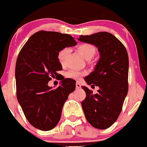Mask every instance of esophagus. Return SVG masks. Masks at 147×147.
<instances>
[{
    "label": "esophagus",
    "instance_id": "esophagus-1",
    "mask_svg": "<svg viewBox=\"0 0 147 147\" xmlns=\"http://www.w3.org/2000/svg\"><path fill=\"white\" fill-rule=\"evenodd\" d=\"M76 88H77V89H79V88H81V85H80V82H76Z\"/></svg>",
    "mask_w": 147,
    "mask_h": 147
}]
</instances>
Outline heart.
Instances as JSON below:
<instances>
[{
    "mask_svg": "<svg viewBox=\"0 0 147 147\" xmlns=\"http://www.w3.org/2000/svg\"><path fill=\"white\" fill-rule=\"evenodd\" d=\"M78 51H80V54L83 56V57L86 59H90L94 57L96 54V48L93 45L89 43H83L78 46ZM68 49L64 48L61 49L57 54V59L60 64L63 65L65 62L66 57L68 54ZM85 73L81 72L78 70L72 69L66 72L65 76L67 78H71V79H74L77 80L80 76H83Z\"/></svg>",
    "mask_w": 147,
    "mask_h": 147,
    "instance_id": "obj_1",
    "label": "heart"
}]
</instances>
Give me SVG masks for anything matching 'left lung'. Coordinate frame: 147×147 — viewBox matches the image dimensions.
<instances>
[{
    "label": "left lung",
    "instance_id": "obj_1",
    "mask_svg": "<svg viewBox=\"0 0 147 147\" xmlns=\"http://www.w3.org/2000/svg\"><path fill=\"white\" fill-rule=\"evenodd\" d=\"M79 40L93 44L100 53L95 70L85 78L88 85L92 88L98 86L99 90L93 94L87 87L82 86L86 97L82 102V107L90 125L97 129H107L119 118L128 92L127 49L119 39L106 32L81 35Z\"/></svg>",
    "mask_w": 147,
    "mask_h": 147
}]
</instances>
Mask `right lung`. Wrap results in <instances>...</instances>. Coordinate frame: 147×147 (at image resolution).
<instances>
[{"instance_id": "obj_1", "label": "right lung", "mask_w": 147, "mask_h": 147, "mask_svg": "<svg viewBox=\"0 0 147 147\" xmlns=\"http://www.w3.org/2000/svg\"><path fill=\"white\" fill-rule=\"evenodd\" d=\"M76 45L67 34L39 31L32 35L18 56L15 66L16 93L26 118L37 129L49 131L60 120L63 105L76 88L72 79L60 78L52 89L48 83L62 69L57 59L61 49Z\"/></svg>"}]
</instances>
